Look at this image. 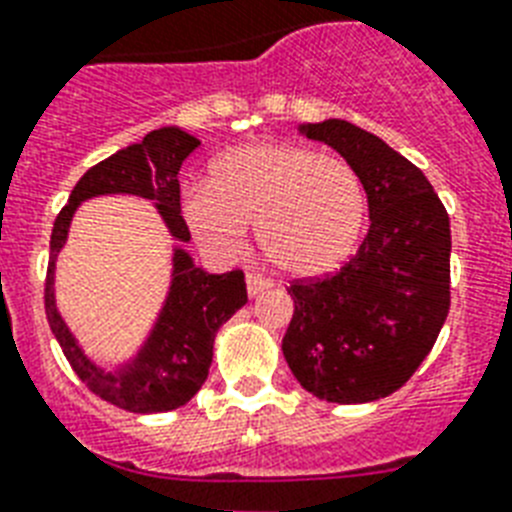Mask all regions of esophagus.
Masks as SVG:
<instances>
[{
  "label": "esophagus",
  "instance_id": "1",
  "mask_svg": "<svg viewBox=\"0 0 512 512\" xmlns=\"http://www.w3.org/2000/svg\"><path fill=\"white\" fill-rule=\"evenodd\" d=\"M268 287H271V281L263 279L260 273H249V276H247V292H249V297H257V295H260V292H265V289H268Z\"/></svg>",
  "mask_w": 512,
  "mask_h": 512
}]
</instances>
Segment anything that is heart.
I'll use <instances>...</instances> for the list:
<instances>
[{
    "label": "heart",
    "mask_w": 512,
    "mask_h": 512,
    "mask_svg": "<svg viewBox=\"0 0 512 512\" xmlns=\"http://www.w3.org/2000/svg\"><path fill=\"white\" fill-rule=\"evenodd\" d=\"M183 217L204 249L239 255L247 228L281 271L321 276L353 252L366 217L361 177L340 156L303 146L236 148L212 164L207 188H188Z\"/></svg>",
    "instance_id": "obj_1"
}]
</instances>
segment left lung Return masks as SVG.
<instances>
[{
	"label": "left lung",
	"instance_id": "obj_1",
	"mask_svg": "<svg viewBox=\"0 0 512 512\" xmlns=\"http://www.w3.org/2000/svg\"><path fill=\"white\" fill-rule=\"evenodd\" d=\"M300 130L356 170L372 223L340 271L289 284L295 313L281 350L308 393L366 404L401 388L444 327L449 215L422 170L372 132L342 119Z\"/></svg>",
	"mask_w": 512,
	"mask_h": 512
}]
</instances>
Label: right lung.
Masks as SVG:
<instances>
[{"instance_id": "obj_1", "label": "right lung", "mask_w": 512, "mask_h": 512, "mask_svg": "<svg viewBox=\"0 0 512 512\" xmlns=\"http://www.w3.org/2000/svg\"><path fill=\"white\" fill-rule=\"evenodd\" d=\"M199 148V140L177 127H162L148 132L140 143L116 151L100 164L84 172L74 185L68 204L55 217L50 236V265L44 279V313L50 321L63 356L79 374V380L108 404L135 414L170 412L188 404L204 385L212 364V345L217 329L247 303L244 273H207L196 268L188 252L175 249L170 297L156 321L154 332L132 364L119 372H103L84 356L79 342L68 332L66 321L55 308V257L66 244L68 225L76 207L92 196L106 193H135L156 201L164 223L177 241H188V225L180 215V164Z\"/></svg>"}]
</instances>
